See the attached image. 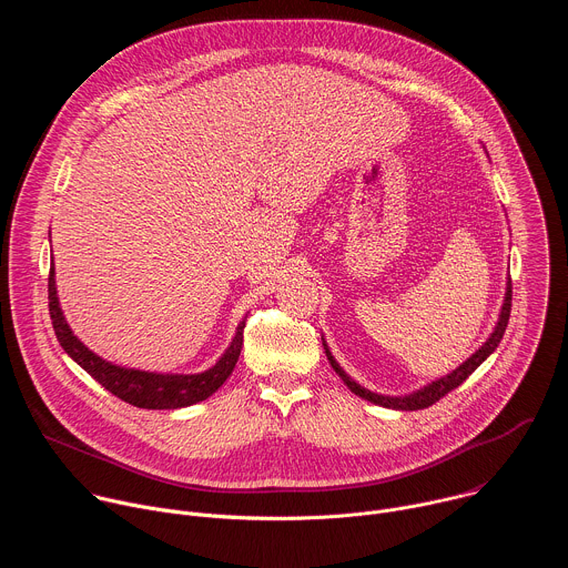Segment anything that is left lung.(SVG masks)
Listing matches in <instances>:
<instances>
[{"label": "left lung", "instance_id": "8db88e82", "mask_svg": "<svg viewBox=\"0 0 568 568\" xmlns=\"http://www.w3.org/2000/svg\"><path fill=\"white\" fill-rule=\"evenodd\" d=\"M510 305H513V283H510V278H508L504 305H501V312H499V321H497V326H495L493 335L488 337V342H485L471 357H467L456 371L447 373L445 377H438V379L429 382L427 386H423V388H418V390H414V393H409V395H379V393H373V390L364 388L362 384H357V382L337 364V359L333 357V353H331V348H328L326 342H323V348H326L328 362H331V366L335 368V373H337V375L344 379V384H346L355 395H359L362 399H368V402H373V404H379V407L395 409V412H418V409L432 407V404L438 402L443 395H447L449 390H454L456 386H460L485 359H488V357L497 351V346H499V342L504 339V333H506V328H508ZM321 339H323V337H321Z\"/></svg>", "mask_w": 568, "mask_h": 568}]
</instances>
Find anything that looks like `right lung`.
<instances>
[{
    "mask_svg": "<svg viewBox=\"0 0 568 568\" xmlns=\"http://www.w3.org/2000/svg\"><path fill=\"white\" fill-rule=\"evenodd\" d=\"M49 314L55 337L64 353L78 364L83 366L101 386H105L112 395L121 397L128 404H134L139 409H182L211 397L233 373L235 362L242 348V331H245V321L237 323L235 335L222 357L202 373H152L139 368H125L99 357L80 342L62 314L58 290H55V267L49 272Z\"/></svg>",
    "mask_w": 568,
    "mask_h": 568,
    "instance_id": "right-lung-1",
    "label": "right lung"
}]
</instances>
